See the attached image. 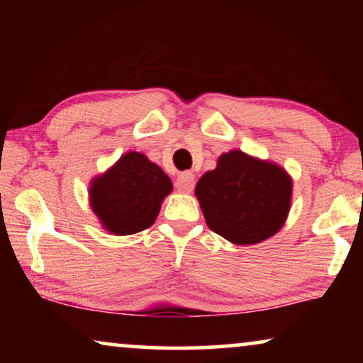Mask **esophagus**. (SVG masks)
Instances as JSON below:
<instances>
[{
    "label": "esophagus",
    "mask_w": 363,
    "mask_h": 363,
    "mask_svg": "<svg viewBox=\"0 0 363 363\" xmlns=\"http://www.w3.org/2000/svg\"><path fill=\"white\" fill-rule=\"evenodd\" d=\"M177 190L182 193H190L195 186V175L191 172H183L178 175L177 183H175Z\"/></svg>",
    "instance_id": "1"
}]
</instances>
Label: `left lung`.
I'll return each instance as SVG.
<instances>
[{"instance_id": "1", "label": "left lung", "mask_w": 363, "mask_h": 363, "mask_svg": "<svg viewBox=\"0 0 363 363\" xmlns=\"http://www.w3.org/2000/svg\"><path fill=\"white\" fill-rule=\"evenodd\" d=\"M195 195L211 231L233 245H256L286 223L292 178L276 163L231 150L198 180Z\"/></svg>"}]
</instances>
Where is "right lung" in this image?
Wrapping results in <instances>:
<instances>
[{"label":"right lung","mask_w":363,"mask_h":363,"mask_svg":"<svg viewBox=\"0 0 363 363\" xmlns=\"http://www.w3.org/2000/svg\"><path fill=\"white\" fill-rule=\"evenodd\" d=\"M172 180L143 153L127 152L89 186L92 211L112 235H135L155 223Z\"/></svg>","instance_id":"right-lung-1"}]
</instances>
